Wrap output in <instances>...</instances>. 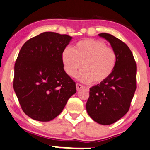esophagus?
<instances>
[{"label":"esophagus","instance_id":"obj_1","mask_svg":"<svg viewBox=\"0 0 150 150\" xmlns=\"http://www.w3.org/2000/svg\"><path fill=\"white\" fill-rule=\"evenodd\" d=\"M76 88H77V91H79V90H80V89H81V88H83V85H81V84H80V83H76Z\"/></svg>","mask_w":150,"mask_h":150}]
</instances>
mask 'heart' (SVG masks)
I'll use <instances>...</instances> for the list:
<instances>
[{
	"instance_id": "1",
	"label": "heart",
	"mask_w": 150,
	"mask_h": 150,
	"mask_svg": "<svg viewBox=\"0 0 150 150\" xmlns=\"http://www.w3.org/2000/svg\"><path fill=\"white\" fill-rule=\"evenodd\" d=\"M62 61L66 73L74 77L81 68L77 79L83 83L98 84L107 79L117 64V56L112 48L102 41L85 39L79 41L73 49L65 48L62 53Z\"/></svg>"
}]
</instances>
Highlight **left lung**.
<instances>
[{
	"instance_id": "1",
	"label": "left lung",
	"mask_w": 150,
	"mask_h": 150,
	"mask_svg": "<svg viewBox=\"0 0 150 150\" xmlns=\"http://www.w3.org/2000/svg\"><path fill=\"white\" fill-rule=\"evenodd\" d=\"M99 35L108 41L115 50L117 64L108 78L90 88L86 107L94 121L108 125L119 120L129 110L137 88V64L126 44L109 33Z\"/></svg>"
}]
</instances>
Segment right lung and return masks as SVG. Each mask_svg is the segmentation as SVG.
I'll use <instances>...</instances> for the list:
<instances>
[{
	"mask_svg": "<svg viewBox=\"0 0 150 150\" xmlns=\"http://www.w3.org/2000/svg\"><path fill=\"white\" fill-rule=\"evenodd\" d=\"M72 37L44 32L29 39L14 66L13 89L24 112L39 121H49L63 110L76 93L75 82L64 69L62 53Z\"/></svg>",
	"mask_w": 150,
	"mask_h": 150,
	"instance_id": "obj_1",
	"label": "right lung"
}]
</instances>
